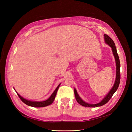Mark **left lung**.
<instances>
[{
    "label": "left lung",
    "mask_w": 132,
    "mask_h": 132,
    "mask_svg": "<svg viewBox=\"0 0 132 132\" xmlns=\"http://www.w3.org/2000/svg\"><path fill=\"white\" fill-rule=\"evenodd\" d=\"M104 41L106 43L108 44L109 46H110L112 48V50L113 51V54L114 56L115 62H116V66H117V74H116V79L115 81V83L113 88L111 89V90L109 91L108 94L107 95L105 96V97L102 100V101L97 103V104H89L88 103H86V102L83 101V100L79 96L78 94L77 93V91L76 89H74V93H75V96L76 101L77 102L81 104V106H84V107H97L100 106H102L103 105L107 103L109 100L111 98L113 94L115 93V92L117 90V89L119 87L120 82V62L119 57L118 54L117 48H116L115 45L114 41L113 39L108 36L107 35L104 34Z\"/></svg>",
    "instance_id": "left-lung-1"
}]
</instances>
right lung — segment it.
Returning a JSON list of instances; mask_svg holds the SVG:
<instances>
[{"mask_svg": "<svg viewBox=\"0 0 132 132\" xmlns=\"http://www.w3.org/2000/svg\"><path fill=\"white\" fill-rule=\"evenodd\" d=\"M60 84L58 87L56 88V89L55 90V91L53 92L51 94V95L50 96V97L48 99L45 100V101H40V102H37V101H30V100H26L24 98H23V97L21 96L19 94H18L17 92V94L18 95V96H19V97L20 98V100L26 105L29 106H31L33 107H46L47 106H49V105L51 104L52 102H54L55 98L56 97V94L57 92L58 89L59 88V87L60 86Z\"/></svg>", "mask_w": 132, "mask_h": 132, "instance_id": "obj_1", "label": "right lung"}]
</instances>
